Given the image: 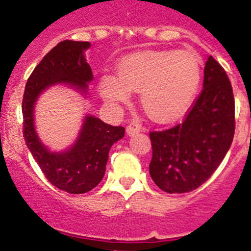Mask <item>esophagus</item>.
Listing matches in <instances>:
<instances>
[{"label":"esophagus","instance_id":"obj_1","mask_svg":"<svg viewBox=\"0 0 251 251\" xmlns=\"http://www.w3.org/2000/svg\"><path fill=\"white\" fill-rule=\"evenodd\" d=\"M140 131H141V126L137 123H131L130 125L126 127V133H127L128 136H133V135L139 133Z\"/></svg>","mask_w":251,"mask_h":251}]
</instances>
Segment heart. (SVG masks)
Returning a JSON list of instances; mask_svg holds the SVG:
<instances>
[{"label":"heart","mask_w":251,"mask_h":251,"mask_svg":"<svg viewBox=\"0 0 251 251\" xmlns=\"http://www.w3.org/2000/svg\"><path fill=\"white\" fill-rule=\"evenodd\" d=\"M202 60L191 50H141L124 57L116 76L102 75L99 93L111 107L127 104L140 93V106L147 118L170 124L183 116L202 83Z\"/></svg>","instance_id":"b5f03b06"}]
</instances>
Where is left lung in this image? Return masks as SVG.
<instances>
[{
	"label": "left lung",
	"instance_id": "left-lung-1",
	"mask_svg": "<svg viewBox=\"0 0 251 251\" xmlns=\"http://www.w3.org/2000/svg\"><path fill=\"white\" fill-rule=\"evenodd\" d=\"M234 95L226 70L212 57L204 67L203 90L186 119L175 127L150 132V175L167 193L202 186L221 165L233 142Z\"/></svg>",
	"mask_w": 251,
	"mask_h": 251
}]
</instances>
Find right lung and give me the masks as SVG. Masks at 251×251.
<instances>
[{"label": "right lung", "mask_w": 251, "mask_h": 251, "mask_svg": "<svg viewBox=\"0 0 251 251\" xmlns=\"http://www.w3.org/2000/svg\"><path fill=\"white\" fill-rule=\"evenodd\" d=\"M89 42L63 41L48 51L30 74L22 101L23 137L42 172L57 188L72 194L91 191L105 175L109 151L125 135V128L105 124L85 115L74 144L62 151H51L36 130L34 109L38 98L54 85H67L88 97L93 72L85 58Z\"/></svg>", "instance_id": "right-lung-1"}]
</instances>
